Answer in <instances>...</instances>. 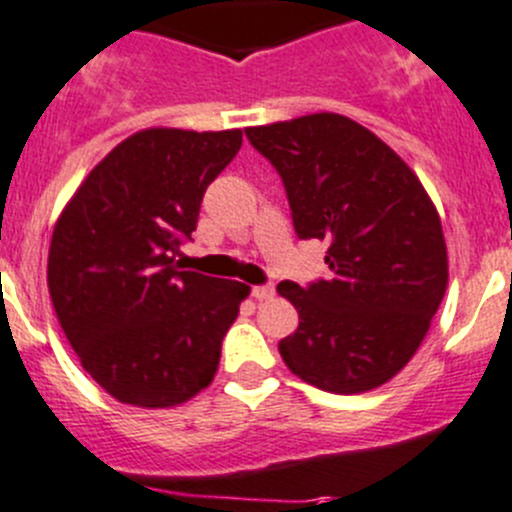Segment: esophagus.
Here are the masks:
<instances>
[{"mask_svg":"<svg viewBox=\"0 0 512 512\" xmlns=\"http://www.w3.org/2000/svg\"><path fill=\"white\" fill-rule=\"evenodd\" d=\"M252 298H255V300H270V298H275V285H272V283L255 285V288H252Z\"/></svg>","mask_w":512,"mask_h":512,"instance_id":"34e87169","label":"esophagus"}]
</instances>
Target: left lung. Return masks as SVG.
Segmentation results:
<instances>
[{"label":"left lung","instance_id":"8db88e82","mask_svg":"<svg viewBox=\"0 0 512 512\" xmlns=\"http://www.w3.org/2000/svg\"><path fill=\"white\" fill-rule=\"evenodd\" d=\"M278 169L300 240H326L331 278L285 283L298 331L280 341L295 376L364 394L417 353L447 290L442 222L422 181L379 136L338 113L247 128Z\"/></svg>","mask_w":512,"mask_h":512}]
</instances>
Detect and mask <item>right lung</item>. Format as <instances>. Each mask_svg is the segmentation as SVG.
<instances>
[{"mask_svg":"<svg viewBox=\"0 0 512 512\" xmlns=\"http://www.w3.org/2000/svg\"><path fill=\"white\" fill-rule=\"evenodd\" d=\"M242 131L146 128L118 143L55 224L47 288L83 369L113 399L184 404L212 384L250 288L179 270L207 186Z\"/></svg>","mask_w":512,"mask_h":512,"instance_id":"right-lung-1","label":"right lung"}]
</instances>
